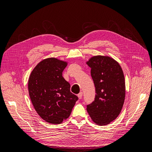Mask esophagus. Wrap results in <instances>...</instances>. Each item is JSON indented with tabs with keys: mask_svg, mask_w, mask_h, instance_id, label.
Here are the masks:
<instances>
[{
	"mask_svg": "<svg viewBox=\"0 0 152 152\" xmlns=\"http://www.w3.org/2000/svg\"><path fill=\"white\" fill-rule=\"evenodd\" d=\"M82 95H83V93H82V92H80L79 94H77V96H78V97H79V99H81L82 97Z\"/></svg>",
	"mask_w": 152,
	"mask_h": 152,
	"instance_id": "esophagus-1",
	"label": "esophagus"
}]
</instances>
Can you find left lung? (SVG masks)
<instances>
[{"instance_id":"8db88e82","label":"left lung","mask_w":152,"mask_h":152,"mask_svg":"<svg viewBox=\"0 0 152 152\" xmlns=\"http://www.w3.org/2000/svg\"><path fill=\"white\" fill-rule=\"evenodd\" d=\"M96 89L94 100L87 105L92 120L107 125L120 114L126 96L125 79L120 65L109 56H96L86 63Z\"/></svg>"}]
</instances>
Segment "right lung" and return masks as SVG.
<instances>
[{"label": "right lung", "instance_id": "right-lung-1", "mask_svg": "<svg viewBox=\"0 0 152 152\" xmlns=\"http://www.w3.org/2000/svg\"><path fill=\"white\" fill-rule=\"evenodd\" d=\"M67 63L45 59L32 70L28 80L30 98L37 113L50 124H61L70 115L78 97L62 76Z\"/></svg>", "mask_w": 152, "mask_h": 152}]
</instances>
